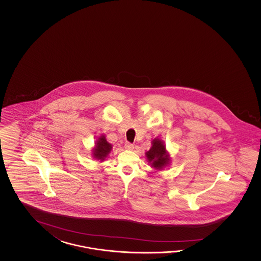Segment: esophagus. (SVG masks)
<instances>
[{"mask_svg": "<svg viewBox=\"0 0 261 261\" xmlns=\"http://www.w3.org/2000/svg\"><path fill=\"white\" fill-rule=\"evenodd\" d=\"M124 145H125V148H126V149L133 150V148H134V144L129 143V142H126Z\"/></svg>", "mask_w": 261, "mask_h": 261, "instance_id": "obj_1", "label": "esophagus"}]
</instances>
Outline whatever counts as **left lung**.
Returning <instances> with one entry per match:
<instances>
[{
	"label": "left lung",
	"instance_id": "1",
	"mask_svg": "<svg viewBox=\"0 0 261 261\" xmlns=\"http://www.w3.org/2000/svg\"><path fill=\"white\" fill-rule=\"evenodd\" d=\"M145 155L148 161L152 162L151 165L155 167V169H162L169 161L166 148L163 143L159 139L153 140L152 147L150 148L149 151L145 153Z\"/></svg>",
	"mask_w": 261,
	"mask_h": 261
}]
</instances>
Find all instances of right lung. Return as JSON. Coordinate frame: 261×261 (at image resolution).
Masks as SVG:
<instances>
[{
	"mask_svg": "<svg viewBox=\"0 0 261 261\" xmlns=\"http://www.w3.org/2000/svg\"><path fill=\"white\" fill-rule=\"evenodd\" d=\"M112 149V145L106 141L105 136H100L97 141V144L94 148V156L97 160L103 161L107 155L110 153Z\"/></svg>",
	"mask_w": 261,
	"mask_h": 261,
	"instance_id": "obj_1",
	"label": "right lung"
}]
</instances>
